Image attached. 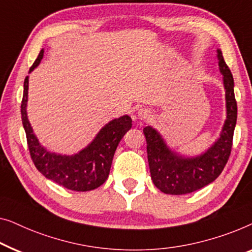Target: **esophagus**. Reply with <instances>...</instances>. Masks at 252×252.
I'll list each match as a JSON object with an SVG mask.
<instances>
[{
  "label": "esophagus",
  "mask_w": 252,
  "mask_h": 252,
  "mask_svg": "<svg viewBox=\"0 0 252 252\" xmlns=\"http://www.w3.org/2000/svg\"><path fill=\"white\" fill-rule=\"evenodd\" d=\"M137 114H138V118L140 120H148L152 118V112L147 108H140Z\"/></svg>",
  "instance_id": "obj_1"
}]
</instances>
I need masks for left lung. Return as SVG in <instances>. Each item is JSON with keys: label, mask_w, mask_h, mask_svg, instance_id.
Masks as SVG:
<instances>
[{"label": "left lung", "mask_w": 252, "mask_h": 252, "mask_svg": "<svg viewBox=\"0 0 252 252\" xmlns=\"http://www.w3.org/2000/svg\"><path fill=\"white\" fill-rule=\"evenodd\" d=\"M218 60L219 69L224 75L227 119L220 138L207 153L193 158L178 157L166 147L160 134L153 127H144L152 180L163 193L180 195L207 186L220 175L231 155L237 118L234 80L220 50H218Z\"/></svg>", "instance_id": "obj_1"}]
</instances>
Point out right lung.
I'll list each match as a JSON object with an SVG mask.
<instances>
[{
    "instance_id": "1",
    "label": "right lung",
    "mask_w": 252,
    "mask_h": 252,
    "mask_svg": "<svg viewBox=\"0 0 252 252\" xmlns=\"http://www.w3.org/2000/svg\"><path fill=\"white\" fill-rule=\"evenodd\" d=\"M43 50L38 54L32 72L43 58ZM28 94V76L24 82V94L21 100V120L26 132L27 145L32 160L36 169L45 178L52 180L67 189L76 192H87L97 189L106 182L112 166V161L116 147L132 126L130 116H122L106 125L94 140L74 157H63L44 150L33 133L28 122L26 105Z\"/></svg>"
}]
</instances>
